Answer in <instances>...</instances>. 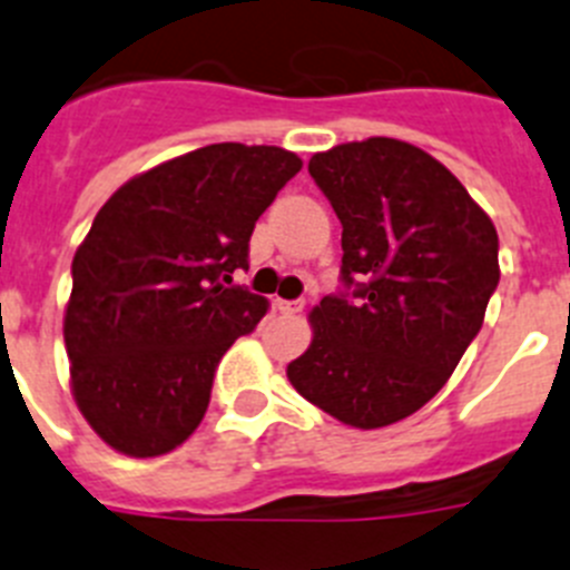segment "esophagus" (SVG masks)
I'll return each instance as SVG.
<instances>
[{
  "label": "esophagus",
  "instance_id": "obj_1",
  "mask_svg": "<svg viewBox=\"0 0 570 570\" xmlns=\"http://www.w3.org/2000/svg\"><path fill=\"white\" fill-rule=\"evenodd\" d=\"M276 311H279V314L294 316V314H299V311H302V302H299V299H294V302H288V299H276Z\"/></svg>",
  "mask_w": 570,
  "mask_h": 570
}]
</instances>
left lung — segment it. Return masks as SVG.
Listing matches in <instances>:
<instances>
[{
    "mask_svg": "<svg viewBox=\"0 0 570 570\" xmlns=\"http://www.w3.org/2000/svg\"><path fill=\"white\" fill-rule=\"evenodd\" d=\"M308 170L340 216L342 282L356 291L311 311L288 382L345 425H394L440 394L480 334L500 282L497 228L440 159L402 139L336 145Z\"/></svg>",
    "mask_w": 570,
    "mask_h": 570,
    "instance_id": "left-lung-1",
    "label": "left lung"
}]
</instances>
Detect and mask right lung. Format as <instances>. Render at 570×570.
Returning a JSON list of instances; mask_svg holds the SVG:
<instances>
[{
    "label": "right lung",
    "instance_id": "right-lung-1",
    "mask_svg": "<svg viewBox=\"0 0 570 570\" xmlns=\"http://www.w3.org/2000/svg\"><path fill=\"white\" fill-rule=\"evenodd\" d=\"M302 159L219 142L136 174L99 208L73 256L65 305L70 394L114 451L183 445L203 422L216 362L268 299L230 285L254 225Z\"/></svg>",
    "mask_w": 570,
    "mask_h": 570
}]
</instances>
